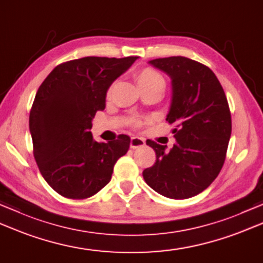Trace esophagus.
Segmentation results:
<instances>
[{
  "label": "esophagus",
  "mask_w": 263,
  "mask_h": 263,
  "mask_svg": "<svg viewBox=\"0 0 263 263\" xmlns=\"http://www.w3.org/2000/svg\"><path fill=\"white\" fill-rule=\"evenodd\" d=\"M146 145V141L145 139L142 138H138V137H132L131 138V142H130V147L136 149V148H139V147H143Z\"/></svg>",
  "instance_id": "obj_1"
}]
</instances>
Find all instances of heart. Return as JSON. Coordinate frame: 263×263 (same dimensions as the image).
<instances>
[{"label": "heart", "mask_w": 263, "mask_h": 263, "mask_svg": "<svg viewBox=\"0 0 263 263\" xmlns=\"http://www.w3.org/2000/svg\"><path fill=\"white\" fill-rule=\"evenodd\" d=\"M135 79L138 86L158 85L162 86L163 89L165 86V79H164L163 75L158 70L152 68V67H143V68L139 69L135 75ZM132 124L135 126H139L141 124V121L139 118H133Z\"/></svg>", "instance_id": "heart-1"}]
</instances>
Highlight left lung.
<instances>
[{"instance_id":"8db88e82","label":"left lung","mask_w":263,"mask_h":263,"mask_svg":"<svg viewBox=\"0 0 263 263\" xmlns=\"http://www.w3.org/2000/svg\"><path fill=\"white\" fill-rule=\"evenodd\" d=\"M172 80V100L166 116L173 124L176 145L147 140L156 153V162L143 170L147 184L173 199L196 196L218 177L223 166L231 135L227 97L208 66L186 57L149 61Z\"/></svg>"}]
</instances>
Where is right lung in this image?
<instances>
[{
    "label": "right lung",
    "mask_w": 263,
    "mask_h": 263,
    "mask_svg": "<svg viewBox=\"0 0 263 263\" xmlns=\"http://www.w3.org/2000/svg\"><path fill=\"white\" fill-rule=\"evenodd\" d=\"M138 57H85L60 64L39 87L29 114L34 158L41 174L61 196L84 199L110 181L130 137L97 142L92 120L105 109L107 90Z\"/></svg>",
    "instance_id": "1"
}]
</instances>
